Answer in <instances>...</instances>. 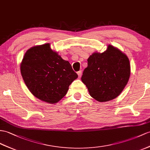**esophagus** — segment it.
<instances>
[{
    "label": "esophagus",
    "instance_id": "1",
    "mask_svg": "<svg viewBox=\"0 0 150 150\" xmlns=\"http://www.w3.org/2000/svg\"><path fill=\"white\" fill-rule=\"evenodd\" d=\"M77 73H78V75L79 77H81V74H82V71H78Z\"/></svg>",
    "mask_w": 150,
    "mask_h": 150
}]
</instances>
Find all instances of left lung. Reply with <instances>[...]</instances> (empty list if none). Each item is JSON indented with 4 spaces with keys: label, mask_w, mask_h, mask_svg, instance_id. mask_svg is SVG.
<instances>
[{
    "label": "left lung",
    "mask_w": 150,
    "mask_h": 150,
    "mask_svg": "<svg viewBox=\"0 0 150 150\" xmlns=\"http://www.w3.org/2000/svg\"><path fill=\"white\" fill-rule=\"evenodd\" d=\"M130 74L129 58L118 49L109 45L104 53H95L88 58V66L81 80L91 97L98 102H106L121 93Z\"/></svg>",
    "instance_id": "1"
}]
</instances>
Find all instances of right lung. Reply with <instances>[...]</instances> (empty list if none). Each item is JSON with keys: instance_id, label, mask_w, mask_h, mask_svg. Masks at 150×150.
<instances>
[{"instance_id": "1", "label": "right lung", "mask_w": 150, "mask_h": 150, "mask_svg": "<svg viewBox=\"0 0 150 150\" xmlns=\"http://www.w3.org/2000/svg\"><path fill=\"white\" fill-rule=\"evenodd\" d=\"M20 69L30 92L50 104H55L62 98L69 85L78 78L70 63L53 52L48 43L27 50Z\"/></svg>"}]
</instances>
